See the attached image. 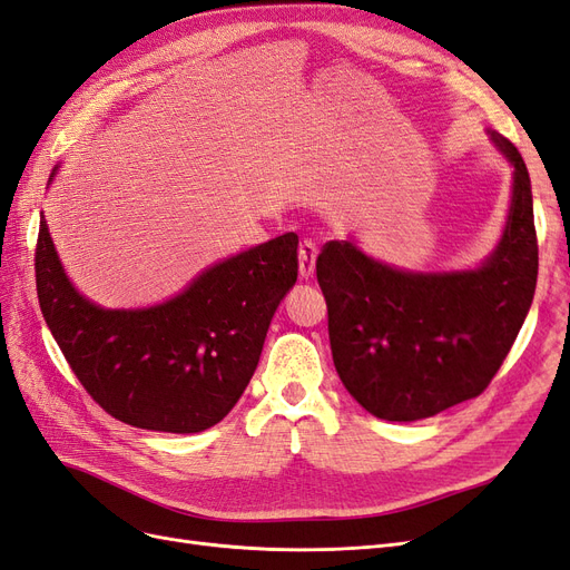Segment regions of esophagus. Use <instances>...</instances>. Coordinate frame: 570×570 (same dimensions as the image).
Listing matches in <instances>:
<instances>
[{
  "mask_svg": "<svg viewBox=\"0 0 570 570\" xmlns=\"http://www.w3.org/2000/svg\"><path fill=\"white\" fill-rule=\"evenodd\" d=\"M316 256H318V247L312 239H304L299 245V275L302 278H312L316 271Z\"/></svg>",
  "mask_w": 570,
  "mask_h": 570,
  "instance_id": "esophagus-1",
  "label": "esophagus"
}]
</instances>
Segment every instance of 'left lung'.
<instances>
[{"mask_svg": "<svg viewBox=\"0 0 570 570\" xmlns=\"http://www.w3.org/2000/svg\"><path fill=\"white\" fill-rule=\"evenodd\" d=\"M488 132L513 166V185L502 239L478 268L404 271L354 239H333L316 258L340 381L383 421H421L473 400L530 312L538 285L530 176L519 149Z\"/></svg>", "mask_w": 570, "mask_h": 570, "instance_id": "1", "label": "left lung"}]
</instances>
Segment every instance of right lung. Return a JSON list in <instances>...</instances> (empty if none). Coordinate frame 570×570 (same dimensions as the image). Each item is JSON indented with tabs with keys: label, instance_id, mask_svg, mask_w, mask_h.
Segmentation results:
<instances>
[{
	"label": "right lung",
	"instance_id": "right-lung-1",
	"mask_svg": "<svg viewBox=\"0 0 570 570\" xmlns=\"http://www.w3.org/2000/svg\"><path fill=\"white\" fill-rule=\"evenodd\" d=\"M297 235L285 233L202 271L164 304L105 308L68 281L42 216L38 299L68 366L114 419L202 433L226 419L249 385L275 308L297 283Z\"/></svg>",
	"mask_w": 570,
	"mask_h": 570
}]
</instances>
